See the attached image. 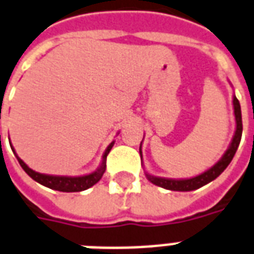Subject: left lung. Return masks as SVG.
I'll return each mask as SVG.
<instances>
[{
  "label": "left lung",
  "instance_id": "1",
  "mask_svg": "<svg viewBox=\"0 0 254 254\" xmlns=\"http://www.w3.org/2000/svg\"><path fill=\"white\" fill-rule=\"evenodd\" d=\"M233 106H235V116H236V133L233 140H232V144H230L229 149L226 150L225 154L222 156V158L214 166H212L210 169L204 172L200 176L197 177H193V179L189 180H168V179H160V177H152V176H148V179L152 181L154 185L157 187L165 188V189H169V190H180V191H189L194 190V189H198V188L204 187L208 183L213 181L214 179H217L218 176L226 169V166L229 165L230 161L235 157L236 152H237V148H239L240 141H241V135H243V117H241V106H240L239 100L236 98V96L233 97ZM141 153V148H140Z\"/></svg>",
  "mask_w": 254,
  "mask_h": 254
}]
</instances>
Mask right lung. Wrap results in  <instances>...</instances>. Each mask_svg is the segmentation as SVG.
<instances>
[{
    "instance_id": "add662e5",
    "label": "right lung",
    "mask_w": 254,
    "mask_h": 254,
    "mask_svg": "<svg viewBox=\"0 0 254 254\" xmlns=\"http://www.w3.org/2000/svg\"><path fill=\"white\" fill-rule=\"evenodd\" d=\"M113 144L114 142H112V144L108 146V149H106L105 154H104V161H102L101 168L97 170V172H94V173L88 174V176H82V177H58V176H48V174L37 173V172L30 169L21 158L17 157V154H15V157L18 160L19 165L22 166V169H24L34 181H37V183L42 184V185H45V187L50 188V189H54V190L81 191L85 190V189H88V188L93 187L94 184H97L101 180L102 174H104V172H105L106 169V156H108V153L110 152V149H112ZM13 152H14V149H13Z\"/></svg>"
}]
</instances>
